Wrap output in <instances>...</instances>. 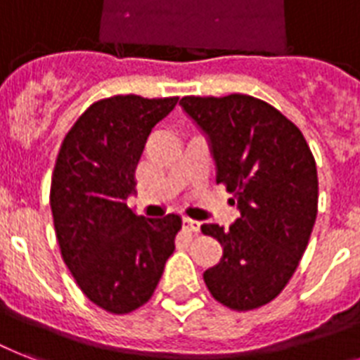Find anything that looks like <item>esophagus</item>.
Segmentation results:
<instances>
[{
  "label": "esophagus",
  "mask_w": 360,
  "mask_h": 360,
  "mask_svg": "<svg viewBox=\"0 0 360 360\" xmlns=\"http://www.w3.org/2000/svg\"><path fill=\"white\" fill-rule=\"evenodd\" d=\"M183 228L188 231H200V222H198V220L188 219V217H185V219H183Z\"/></svg>",
  "instance_id": "esophagus-1"
}]
</instances>
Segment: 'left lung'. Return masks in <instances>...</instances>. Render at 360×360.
I'll list each match as a JSON object with an SVG mask.
<instances>
[{
    "mask_svg": "<svg viewBox=\"0 0 360 360\" xmlns=\"http://www.w3.org/2000/svg\"><path fill=\"white\" fill-rule=\"evenodd\" d=\"M181 108L207 140L217 183L239 219L230 230L203 224L222 257L203 273L211 295L231 310L267 304L284 290L307 250L318 214V169L301 130L248 95L183 97Z\"/></svg>",
    "mask_w": 360,
    "mask_h": 360,
    "instance_id": "1",
    "label": "left lung"
}]
</instances>
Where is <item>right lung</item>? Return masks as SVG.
<instances>
[{"label": "right lung", "instance_id": "add662e5", "mask_svg": "<svg viewBox=\"0 0 360 360\" xmlns=\"http://www.w3.org/2000/svg\"><path fill=\"white\" fill-rule=\"evenodd\" d=\"M177 101H98L65 136L56 160L50 207L61 256L87 299L112 314L146 304L175 250L179 214L138 217L127 200L147 136Z\"/></svg>", "mask_w": 360, "mask_h": 360}]
</instances>
